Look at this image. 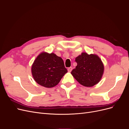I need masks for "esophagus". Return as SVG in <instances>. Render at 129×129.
Listing matches in <instances>:
<instances>
[{"mask_svg": "<svg viewBox=\"0 0 129 129\" xmlns=\"http://www.w3.org/2000/svg\"><path fill=\"white\" fill-rule=\"evenodd\" d=\"M72 69H73V68L72 67H69L68 68V72H71V71H72Z\"/></svg>", "mask_w": 129, "mask_h": 129, "instance_id": "esophagus-1", "label": "esophagus"}]
</instances>
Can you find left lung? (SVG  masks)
I'll return each mask as SVG.
<instances>
[{"label": "left lung", "mask_w": 129, "mask_h": 129, "mask_svg": "<svg viewBox=\"0 0 129 129\" xmlns=\"http://www.w3.org/2000/svg\"><path fill=\"white\" fill-rule=\"evenodd\" d=\"M77 66L72 75L81 85L91 87L102 79L104 67L100 57L96 54L83 52L75 58Z\"/></svg>", "instance_id": "1"}]
</instances>
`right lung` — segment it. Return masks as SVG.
I'll return each instance as SVG.
<instances>
[{"label":"right lung","mask_w":129,"mask_h":129,"mask_svg":"<svg viewBox=\"0 0 129 129\" xmlns=\"http://www.w3.org/2000/svg\"><path fill=\"white\" fill-rule=\"evenodd\" d=\"M67 72L61 57L45 52L39 54L31 68L34 81L48 88L56 86Z\"/></svg>","instance_id":"1"}]
</instances>
